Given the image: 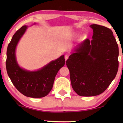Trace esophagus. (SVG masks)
<instances>
[{"label": "esophagus", "instance_id": "34e87169", "mask_svg": "<svg viewBox=\"0 0 123 123\" xmlns=\"http://www.w3.org/2000/svg\"><path fill=\"white\" fill-rule=\"evenodd\" d=\"M68 58H69V55H65L64 58H65V60H66V61H67V60L68 59Z\"/></svg>", "mask_w": 123, "mask_h": 123}]
</instances>
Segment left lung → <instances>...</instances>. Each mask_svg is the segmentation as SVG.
Wrapping results in <instances>:
<instances>
[{
    "instance_id": "8db88e82",
    "label": "left lung",
    "mask_w": 123,
    "mask_h": 123,
    "mask_svg": "<svg viewBox=\"0 0 123 123\" xmlns=\"http://www.w3.org/2000/svg\"><path fill=\"white\" fill-rule=\"evenodd\" d=\"M92 40L86 39L77 45L67 60L72 88L81 96L102 93L117 75L119 48L109 28L91 25Z\"/></svg>"
}]
</instances>
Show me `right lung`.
<instances>
[{
	"instance_id": "1",
	"label": "right lung",
	"mask_w": 123,
	"mask_h": 123,
	"mask_svg": "<svg viewBox=\"0 0 123 123\" xmlns=\"http://www.w3.org/2000/svg\"><path fill=\"white\" fill-rule=\"evenodd\" d=\"M27 27L23 26L17 31L8 45L6 71L13 85L21 93L27 97L41 98L48 95L51 90L55 76L59 70L64 65L65 60L64 56L62 55L36 71H29L21 68L17 62L16 49Z\"/></svg>"
}]
</instances>
